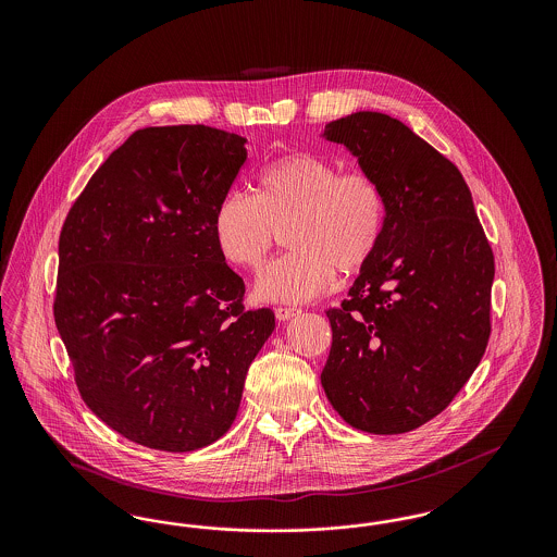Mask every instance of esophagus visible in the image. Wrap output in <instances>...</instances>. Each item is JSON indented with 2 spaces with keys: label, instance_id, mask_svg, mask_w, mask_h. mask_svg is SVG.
Returning a JSON list of instances; mask_svg holds the SVG:
<instances>
[{
  "label": "esophagus",
  "instance_id": "34e87169",
  "mask_svg": "<svg viewBox=\"0 0 557 557\" xmlns=\"http://www.w3.org/2000/svg\"><path fill=\"white\" fill-rule=\"evenodd\" d=\"M300 311L298 309H294V307H277L275 309V318L280 319V321H288V319L296 318Z\"/></svg>",
  "mask_w": 557,
  "mask_h": 557
}]
</instances>
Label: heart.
<instances>
[{
	"label": "heart",
	"instance_id": "b5f03b06",
	"mask_svg": "<svg viewBox=\"0 0 557 557\" xmlns=\"http://www.w3.org/2000/svg\"><path fill=\"white\" fill-rule=\"evenodd\" d=\"M386 223V198L363 171H346L309 152L271 160L252 196L230 191L212 214L221 257L242 269L265 261L275 232L290 248L259 273L255 298L298 305L330 290L336 267L355 271L375 252Z\"/></svg>",
	"mask_w": 557,
	"mask_h": 557
}]
</instances>
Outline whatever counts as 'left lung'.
I'll return each mask as SVG.
<instances>
[{"instance_id": "left-lung-1", "label": "left lung", "mask_w": 557, "mask_h": 557, "mask_svg": "<svg viewBox=\"0 0 557 557\" xmlns=\"http://www.w3.org/2000/svg\"><path fill=\"white\" fill-rule=\"evenodd\" d=\"M343 144L386 198L384 234L338 309L321 386L346 424L403 434L463 388L491 336L493 250L459 169L405 123L359 110Z\"/></svg>"}]
</instances>
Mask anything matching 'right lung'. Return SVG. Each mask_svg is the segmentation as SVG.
I'll list each match as a JSON object with an SVG mask.
<instances>
[{
    "mask_svg": "<svg viewBox=\"0 0 557 557\" xmlns=\"http://www.w3.org/2000/svg\"><path fill=\"white\" fill-rule=\"evenodd\" d=\"M246 157L236 133L137 129L62 225L53 318L81 397L148 449L219 441L275 327L271 309H244V282L212 236Z\"/></svg>",
    "mask_w": 557,
    "mask_h": 557,
    "instance_id": "1",
    "label": "right lung"
}]
</instances>
